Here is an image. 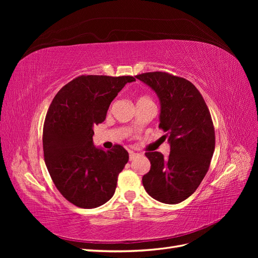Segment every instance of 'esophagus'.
<instances>
[{
    "label": "esophagus",
    "mask_w": 258,
    "mask_h": 258,
    "mask_svg": "<svg viewBox=\"0 0 258 258\" xmlns=\"http://www.w3.org/2000/svg\"><path fill=\"white\" fill-rule=\"evenodd\" d=\"M139 154L138 153H135V152H132V151H130L129 152V160L130 161H132V160H135L137 157H139Z\"/></svg>",
    "instance_id": "obj_1"
}]
</instances>
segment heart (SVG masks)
I'll use <instances>...</instances> for the list:
<instances>
[{
	"label": "heart",
	"mask_w": 258,
	"mask_h": 258,
	"mask_svg": "<svg viewBox=\"0 0 258 258\" xmlns=\"http://www.w3.org/2000/svg\"><path fill=\"white\" fill-rule=\"evenodd\" d=\"M146 101H151V99L148 98L147 96H140L138 98V103H142V102H146Z\"/></svg>",
	"instance_id": "obj_1"
}]
</instances>
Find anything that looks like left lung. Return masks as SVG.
<instances>
[{
  "mask_svg": "<svg viewBox=\"0 0 258 258\" xmlns=\"http://www.w3.org/2000/svg\"><path fill=\"white\" fill-rule=\"evenodd\" d=\"M160 100L159 128L169 138L170 155L146 152L151 170L142 177L145 190L162 204L175 205L192 195L206 176L215 148L209 108L195 85L168 72L137 75Z\"/></svg>",
  "mask_w": 258,
  "mask_h": 258,
  "instance_id": "obj_1",
  "label": "left lung"
}]
</instances>
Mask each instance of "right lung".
I'll use <instances>...</instances> for the list:
<instances>
[{"instance_id": "1", "label": "right lung", "mask_w": 258, "mask_h": 258, "mask_svg": "<svg viewBox=\"0 0 258 258\" xmlns=\"http://www.w3.org/2000/svg\"><path fill=\"white\" fill-rule=\"evenodd\" d=\"M134 76L81 75L62 87L43 128L44 160L54 186L69 202L93 209L110 200L129 155L121 145L92 144V127L103 122L111 102Z\"/></svg>"}]
</instances>
